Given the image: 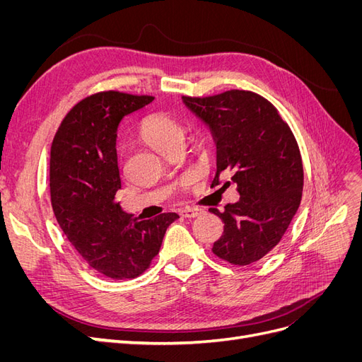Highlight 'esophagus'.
Segmentation results:
<instances>
[{
	"instance_id": "obj_1",
	"label": "esophagus",
	"mask_w": 362,
	"mask_h": 362,
	"mask_svg": "<svg viewBox=\"0 0 362 362\" xmlns=\"http://www.w3.org/2000/svg\"><path fill=\"white\" fill-rule=\"evenodd\" d=\"M202 211L201 210H196V208H185V210H181L180 214L185 218H193L196 216H199Z\"/></svg>"
}]
</instances>
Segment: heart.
Listing matches in <instances>:
<instances>
[{"label": "heart", "mask_w": 362, "mask_h": 362, "mask_svg": "<svg viewBox=\"0 0 362 362\" xmlns=\"http://www.w3.org/2000/svg\"><path fill=\"white\" fill-rule=\"evenodd\" d=\"M140 136L149 146L166 154L173 146L184 144L185 128L172 116L156 113L144 119L140 125Z\"/></svg>", "instance_id": "obj_1"}]
</instances>
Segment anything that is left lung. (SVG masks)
I'll use <instances>...</instances> for the list:
<instances>
[{
  "label": "left lung",
  "mask_w": 362,
  "mask_h": 362,
  "mask_svg": "<svg viewBox=\"0 0 362 362\" xmlns=\"http://www.w3.org/2000/svg\"><path fill=\"white\" fill-rule=\"evenodd\" d=\"M189 110L210 128L217 148L211 187L223 178L240 193L235 204L210 211L225 223L214 255L235 266L261 259L286 234L300 205L302 157L290 127L266 98L249 90L182 96Z\"/></svg>",
  "instance_id": "8db88e82"
}]
</instances>
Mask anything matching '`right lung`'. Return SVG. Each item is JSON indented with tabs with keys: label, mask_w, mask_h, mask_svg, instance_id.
Listing matches in <instances>:
<instances>
[{
	"label": "right lung",
	"mask_w": 362,
	"mask_h": 362,
	"mask_svg": "<svg viewBox=\"0 0 362 362\" xmlns=\"http://www.w3.org/2000/svg\"><path fill=\"white\" fill-rule=\"evenodd\" d=\"M152 100L115 90L87 96L64 116L51 145L54 214L87 264L112 279L141 275L158 254L166 229L180 217L163 213L139 221L116 202L117 127Z\"/></svg>",
	"instance_id": "obj_1"
}]
</instances>
